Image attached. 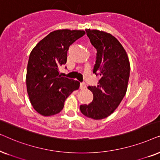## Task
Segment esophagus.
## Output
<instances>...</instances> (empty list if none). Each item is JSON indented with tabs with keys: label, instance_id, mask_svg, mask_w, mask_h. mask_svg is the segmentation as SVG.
<instances>
[{
	"label": "esophagus",
	"instance_id": "obj_1",
	"mask_svg": "<svg viewBox=\"0 0 160 160\" xmlns=\"http://www.w3.org/2000/svg\"><path fill=\"white\" fill-rule=\"evenodd\" d=\"M80 89H85L86 88V84L84 82H80Z\"/></svg>",
	"mask_w": 160,
	"mask_h": 160
}]
</instances>
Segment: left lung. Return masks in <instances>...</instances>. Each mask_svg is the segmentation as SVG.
<instances>
[{
  "label": "left lung",
  "mask_w": 160,
  "mask_h": 160,
  "mask_svg": "<svg viewBox=\"0 0 160 160\" xmlns=\"http://www.w3.org/2000/svg\"><path fill=\"white\" fill-rule=\"evenodd\" d=\"M86 34L97 49L93 72L100 75L97 86H88L93 101L80 106V111L88 118L99 120L115 111L126 94L130 72L128 56L116 37L98 30L86 29Z\"/></svg>",
  "instance_id": "8db88e82"
}]
</instances>
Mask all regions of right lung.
<instances>
[{
	"label": "right lung",
	"mask_w": 160,
	"mask_h": 160,
	"mask_svg": "<svg viewBox=\"0 0 160 160\" xmlns=\"http://www.w3.org/2000/svg\"><path fill=\"white\" fill-rule=\"evenodd\" d=\"M84 31L57 30L41 40L30 54L27 67V91L31 105L44 116L61 111L67 98L80 87V82L59 74L65 64L69 46L82 37Z\"/></svg>",
	"instance_id": "right-lung-1"
}]
</instances>
